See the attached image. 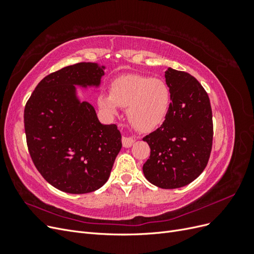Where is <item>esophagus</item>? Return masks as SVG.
I'll return each mask as SVG.
<instances>
[{
  "label": "esophagus",
  "instance_id": "obj_1",
  "mask_svg": "<svg viewBox=\"0 0 254 254\" xmlns=\"http://www.w3.org/2000/svg\"><path fill=\"white\" fill-rule=\"evenodd\" d=\"M122 142H123V146H124L125 148H129V147H131V146L133 145V143H134V140L132 139V137L123 136Z\"/></svg>",
  "mask_w": 254,
  "mask_h": 254
}]
</instances>
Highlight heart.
<instances>
[{
    "label": "heart",
    "mask_w": 254,
    "mask_h": 254,
    "mask_svg": "<svg viewBox=\"0 0 254 254\" xmlns=\"http://www.w3.org/2000/svg\"><path fill=\"white\" fill-rule=\"evenodd\" d=\"M98 106L110 118L119 115L120 107L135 129L149 132L162 125L172 106V91L162 80L140 75H126L112 83L111 94H103Z\"/></svg>",
    "instance_id": "obj_1"
}]
</instances>
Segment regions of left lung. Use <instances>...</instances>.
Returning a JSON list of instances; mask_svg holds the SVG:
<instances>
[{"instance_id":"left-lung-1","label":"left lung","mask_w":254,"mask_h":254,"mask_svg":"<svg viewBox=\"0 0 254 254\" xmlns=\"http://www.w3.org/2000/svg\"><path fill=\"white\" fill-rule=\"evenodd\" d=\"M165 82L172 91V106L163 124L143 141L150 157L143 165L145 178L161 189L188 186L205 168L213 141L209 96L190 74L168 67Z\"/></svg>"}]
</instances>
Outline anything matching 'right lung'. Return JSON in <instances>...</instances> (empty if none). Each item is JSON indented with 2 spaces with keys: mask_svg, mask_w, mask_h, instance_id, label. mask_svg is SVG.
<instances>
[{
  "mask_svg": "<svg viewBox=\"0 0 254 254\" xmlns=\"http://www.w3.org/2000/svg\"><path fill=\"white\" fill-rule=\"evenodd\" d=\"M106 66L80 63L44 77L26 103L24 127L30 157L51 186L86 194L108 181L122 148L117 125L99 122L77 87L99 94Z\"/></svg>",
  "mask_w": 254,
  "mask_h": 254,
  "instance_id": "1",
  "label": "right lung"
}]
</instances>
